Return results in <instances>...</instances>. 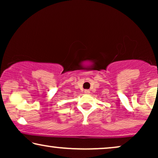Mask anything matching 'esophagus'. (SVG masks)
I'll return each mask as SVG.
<instances>
[{
  "label": "esophagus",
  "instance_id": "34e87169",
  "mask_svg": "<svg viewBox=\"0 0 158 158\" xmlns=\"http://www.w3.org/2000/svg\"><path fill=\"white\" fill-rule=\"evenodd\" d=\"M84 93H85V94H89V93H90V90H84Z\"/></svg>",
  "mask_w": 158,
  "mask_h": 158
}]
</instances>
